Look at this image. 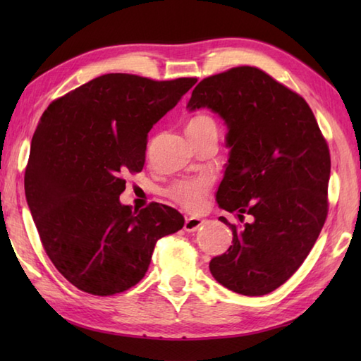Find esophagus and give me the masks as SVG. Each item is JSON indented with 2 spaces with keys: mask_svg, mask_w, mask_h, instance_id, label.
Segmentation results:
<instances>
[{
  "mask_svg": "<svg viewBox=\"0 0 361 361\" xmlns=\"http://www.w3.org/2000/svg\"><path fill=\"white\" fill-rule=\"evenodd\" d=\"M203 224H204V220H202V219L186 217V221H185V231L194 233V231H197V229L200 228Z\"/></svg>",
  "mask_w": 361,
  "mask_h": 361,
  "instance_id": "34e87169",
  "label": "esophagus"
}]
</instances>
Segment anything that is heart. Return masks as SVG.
Returning a JSON list of instances; mask_svg holds the SVG:
<instances>
[{
  "label": "heart",
  "instance_id": "heart-1",
  "mask_svg": "<svg viewBox=\"0 0 361 361\" xmlns=\"http://www.w3.org/2000/svg\"><path fill=\"white\" fill-rule=\"evenodd\" d=\"M214 128H216V122L209 116H206V114H197V116L188 121L186 133L189 137H197ZM209 188L211 178H208V176H197V178L175 183L171 190H169V195H171L172 200L181 204L183 208L189 211H197L203 204Z\"/></svg>",
  "mask_w": 361,
  "mask_h": 361
}]
</instances>
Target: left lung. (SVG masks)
Wrapping results in <instances>:
<instances>
[{"mask_svg": "<svg viewBox=\"0 0 361 361\" xmlns=\"http://www.w3.org/2000/svg\"><path fill=\"white\" fill-rule=\"evenodd\" d=\"M209 109L225 121L229 158L217 190L221 209L252 216L229 225L233 245L209 270L245 296L281 287L309 256L327 217L331 155L304 99L267 73L239 66L203 79L188 110Z\"/></svg>", "mask_w": 361, "mask_h": 361, "instance_id": "8db88e82", "label": "left lung"}]
</instances>
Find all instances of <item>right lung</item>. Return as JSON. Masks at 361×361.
Listing matches in <instances>:
<instances>
[{
    "label": "right lung",
    "instance_id": "1",
    "mask_svg": "<svg viewBox=\"0 0 361 361\" xmlns=\"http://www.w3.org/2000/svg\"><path fill=\"white\" fill-rule=\"evenodd\" d=\"M195 82L104 74L44 110L25 192L46 255L74 287L110 296L136 286L157 240L185 225L171 206L122 204L121 173L142 171L152 127Z\"/></svg>",
    "mask_w": 361,
    "mask_h": 361
}]
</instances>
